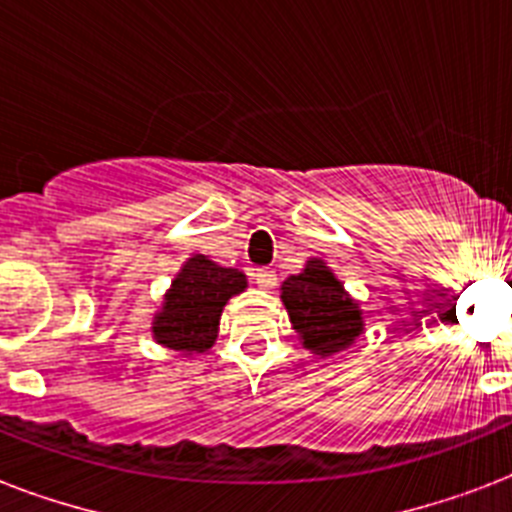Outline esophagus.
<instances>
[{"mask_svg": "<svg viewBox=\"0 0 512 512\" xmlns=\"http://www.w3.org/2000/svg\"><path fill=\"white\" fill-rule=\"evenodd\" d=\"M252 279H255L257 284H260V287H265V289L276 287V273L268 271V268H257V271L252 273Z\"/></svg>", "mask_w": 512, "mask_h": 512, "instance_id": "obj_1", "label": "esophagus"}]
</instances>
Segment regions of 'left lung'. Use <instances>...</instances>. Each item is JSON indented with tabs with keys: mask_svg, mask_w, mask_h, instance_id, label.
Masks as SVG:
<instances>
[{
	"mask_svg": "<svg viewBox=\"0 0 512 512\" xmlns=\"http://www.w3.org/2000/svg\"><path fill=\"white\" fill-rule=\"evenodd\" d=\"M281 300L305 348L319 356L348 348L364 329L358 305L342 292L335 273L321 260H308L303 273L289 276L281 284Z\"/></svg>",
	"mask_w": 512,
	"mask_h": 512,
	"instance_id": "left-lung-1",
	"label": "left lung"
}]
</instances>
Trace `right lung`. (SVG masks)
Masks as SVG:
<instances>
[{
    "mask_svg": "<svg viewBox=\"0 0 512 512\" xmlns=\"http://www.w3.org/2000/svg\"><path fill=\"white\" fill-rule=\"evenodd\" d=\"M247 287L244 273L223 268L204 255L191 257L172 281L164 308L154 319V337L183 353H204L217 337L223 305Z\"/></svg>",
    "mask_w": 512,
    "mask_h": 512,
    "instance_id": "add662e5",
    "label": "right lung"
}]
</instances>
